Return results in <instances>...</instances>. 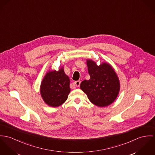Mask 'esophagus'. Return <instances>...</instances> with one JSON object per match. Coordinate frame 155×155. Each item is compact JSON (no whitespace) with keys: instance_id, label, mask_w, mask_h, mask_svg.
I'll return each instance as SVG.
<instances>
[{"instance_id":"34e87169","label":"esophagus","mask_w":155,"mask_h":155,"mask_svg":"<svg viewBox=\"0 0 155 155\" xmlns=\"http://www.w3.org/2000/svg\"><path fill=\"white\" fill-rule=\"evenodd\" d=\"M80 83H81V81L80 80H78V81H75L74 84H75V86H76V87H79L80 85Z\"/></svg>"}]
</instances>
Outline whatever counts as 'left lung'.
<instances>
[{"label":"left lung","mask_w":155,"mask_h":155,"mask_svg":"<svg viewBox=\"0 0 155 155\" xmlns=\"http://www.w3.org/2000/svg\"><path fill=\"white\" fill-rule=\"evenodd\" d=\"M87 65L90 78L83 81L80 88L94 105H110L115 101L120 90V82L116 72L107 62L97 65L94 61L87 59Z\"/></svg>","instance_id":"left-lung-1"}]
</instances>
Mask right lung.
Instances as JSON below:
<instances>
[{
    "label": "right lung",
    "mask_w": 155,
    "mask_h": 155,
    "mask_svg": "<svg viewBox=\"0 0 155 155\" xmlns=\"http://www.w3.org/2000/svg\"><path fill=\"white\" fill-rule=\"evenodd\" d=\"M70 80L62 67L58 71H48L40 85V94L45 102L51 107H58L68 99L71 91Z\"/></svg>",
    "instance_id": "obj_1"
}]
</instances>
